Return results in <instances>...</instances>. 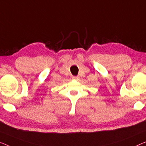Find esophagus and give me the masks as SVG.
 Masks as SVG:
<instances>
[{
    "label": "esophagus",
    "instance_id": "1",
    "mask_svg": "<svg viewBox=\"0 0 146 146\" xmlns=\"http://www.w3.org/2000/svg\"><path fill=\"white\" fill-rule=\"evenodd\" d=\"M72 79H74V80H79V77H77V76H73Z\"/></svg>",
    "mask_w": 146,
    "mask_h": 146
}]
</instances>
